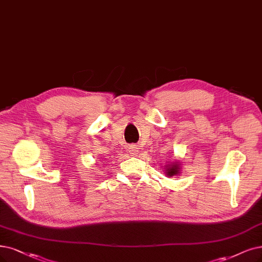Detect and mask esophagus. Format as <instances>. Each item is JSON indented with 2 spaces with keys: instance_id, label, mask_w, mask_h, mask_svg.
<instances>
[{
  "instance_id": "1",
  "label": "esophagus",
  "mask_w": 262,
  "mask_h": 262,
  "mask_svg": "<svg viewBox=\"0 0 262 262\" xmlns=\"http://www.w3.org/2000/svg\"><path fill=\"white\" fill-rule=\"evenodd\" d=\"M137 151H138V147L136 146V144H132V146L129 147V152L132 154H135Z\"/></svg>"
}]
</instances>
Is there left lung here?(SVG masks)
<instances>
[{
	"mask_svg": "<svg viewBox=\"0 0 262 262\" xmlns=\"http://www.w3.org/2000/svg\"><path fill=\"white\" fill-rule=\"evenodd\" d=\"M166 170H167L166 172H167L168 176H173V175H176V173L179 172V165L176 163H173L172 165L168 166V168Z\"/></svg>",
	"mask_w": 262,
	"mask_h": 262,
	"instance_id": "8db88e82",
	"label": "left lung"
}]
</instances>
